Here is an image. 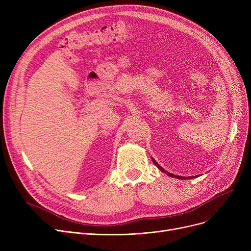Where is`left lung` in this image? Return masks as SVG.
Wrapping results in <instances>:
<instances>
[{"label": "left lung", "mask_w": 251, "mask_h": 251, "mask_svg": "<svg viewBox=\"0 0 251 251\" xmlns=\"http://www.w3.org/2000/svg\"><path fill=\"white\" fill-rule=\"evenodd\" d=\"M151 160H152V162L154 163V165L157 167V169H160V171H162L163 173H166V174H167L168 176H170V177L177 178V179H181V180H183V179H184V180H186V179H192V178H194V177H195V178L197 177V176H191V177H190V176H189V177H183V176H178V175H174V174H172V173H169L168 171H165V170H164V169H163V168H162V167H161L159 164H157V163H156V162H155V161L152 159V157H151Z\"/></svg>", "instance_id": "8db88e82"}]
</instances>
